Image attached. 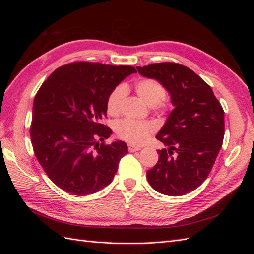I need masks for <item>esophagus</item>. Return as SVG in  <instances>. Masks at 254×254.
I'll return each mask as SVG.
<instances>
[{"label":"esophagus","mask_w":254,"mask_h":254,"mask_svg":"<svg viewBox=\"0 0 254 254\" xmlns=\"http://www.w3.org/2000/svg\"><path fill=\"white\" fill-rule=\"evenodd\" d=\"M128 150L130 152H133V151H137V150H141V147L140 146H134V145H128Z\"/></svg>","instance_id":"esophagus-1"}]
</instances>
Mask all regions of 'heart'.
Returning a JSON list of instances; mask_svg holds the SVG:
<instances>
[{"instance_id":"obj_1","label":"heart","mask_w":254,"mask_h":254,"mask_svg":"<svg viewBox=\"0 0 254 254\" xmlns=\"http://www.w3.org/2000/svg\"><path fill=\"white\" fill-rule=\"evenodd\" d=\"M134 90L142 101L148 106H153L159 110H165L167 103L164 101L165 90L158 80L152 78H142L134 84ZM126 96V89L123 84L115 87L107 98V112L111 117H117L121 112L122 104ZM155 130V126L148 121H133L124 119L115 124V132L120 139L130 144L140 145L148 140Z\"/></svg>"}]
</instances>
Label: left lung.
<instances>
[{
    "mask_svg": "<svg viewBox=\"0 0 254 254\" xmlns=\"http://www.w3.org/2000/svg\"><path fill=\"white\" fill-rule=\"evenodd\" d=\"M136 68L162 83L175 107L156 136L164 148L146 178L161 194L186 195L201 186L215 163L225 135L224 109L209 84L187 66L161 63Z\"/></svg>",
    "mask_w": 254,
    "mask_h": 254,
    "instance_id": "obj_1",
    "label": "left lung"
}]
</instances>
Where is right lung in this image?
<instances>
[{
    "mask_svg": "<svg viewBox=\"0 0 254 254\" xmlns=\"http://www.w3.org/2000/svg\"><path fill=\"white\" fill-rule=\"evenodd\" d=\"M132 73L130 65L76 61L58 67L38 90L30 140L45 174L66 193L94 194L117 174L128 148L123 141L103 143L112 130L102 120L110 92Z\"/></svg>",
    "mask_w": 254,
    "mask_h": 254,
    "instance_id": "obj_1",
    "label": "right lung"
}]
</instances>
